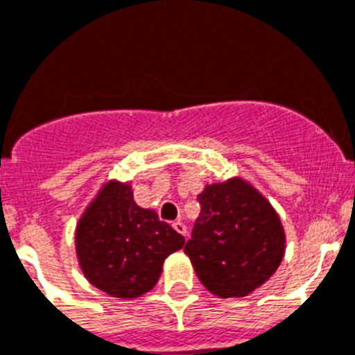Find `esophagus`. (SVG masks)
I'll return each mask as SVG.
<instances>
[{
    "label": "esophagus",
    "mask_w": 355,
    "mask_h": 355,
    "mask_svg": "<svg viewBox=\"0 0 355 355\" xmlns=\"http://www.w3.org/2000/svg\"><path fill=\"white\" fill-rule=\"evenodd\" d=\"M172 227H174L175 231H178V233H180V234H183V236H187V225H184L181 220L174 222V224H172Z\"/></svg>",
    "instance_id": "esophagus-1"
}]
</instances>
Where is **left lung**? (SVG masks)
<instances>
[{"label":"left lung","instance_id":"8db88e82","mask_svg":"<svg viewBox=\"0 0 355 355\" xmlns=\"http://www.w3.org/2000/svg\"><path fill=\"white\" fill-rule=\"evenodd\" d=\"M184 254L209 293L247 297L265 284L284 258L286 234L277 211L241 178L206 184Z\"/></svg>","mask_w":355,"mask_h":355}]
</instances>
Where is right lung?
<instances>
[{"mask_svg": "<svg viewBox=\"0 0 355 355\" xmlns=\"http://www.w3.org/2000/svg\"><path fill=\"white\" fill-rule=\"evenodd\" d=\"M80 268L92 286L117 299H137L156 286L163 263L184 238L140 208L131 183L110 180L99 188L76 224Z\"/></svg>", "mask_w": 355, "mask_h": 355, "instance_id": "add662e5", "label": "right lung"}]
</instances>
